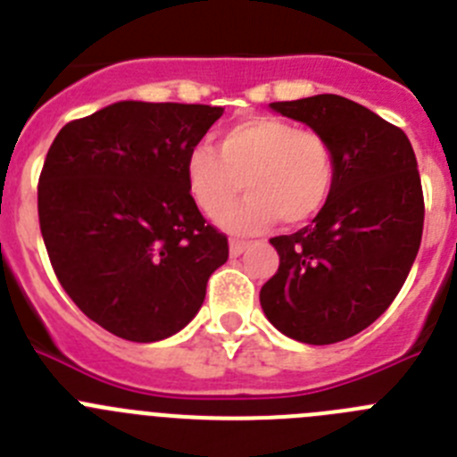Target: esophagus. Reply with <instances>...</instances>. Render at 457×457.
I'll use <instances>...</instances> for the list:
<instances>
[{
  "label": "esophagus",
  "mask_w": 457,
  "mask_h": 457,
  "mask_svg": "<svg viewBox=\"0 0 457 457\" xmlns=\"http://www.w3.org/2000/svg\"><path fill=\"white\" fill-rule=\"evenodd\" d=\"M228 247H231V256H240V253L247 249V242H245V240H231V245H228Z\"/></svg>",
  "instance_id": "1"
}]
</instances>
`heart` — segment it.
Listing matches in <instances>:
<instances>
[{
	"label": "heart",
	"mask_w": 457,
	"mask_h": 457,
	"mask_svg": "<svg viewBox=\"0 0 457 457\" xmlns=\"http://www.w3.org/2000/svg\"><path fill=\"white\" fill-rule=\"evenodd\" d=\"M185 180L210 220L245 187L250 196L221 221L228 231L256 233L274 220L284 226L313 220L332 196L337 160L318 130L278 116H247L221 132L217 151L201 144L187 153Z\"/></svg>",
	"instance_id": "obj_1"
}]
</instances>
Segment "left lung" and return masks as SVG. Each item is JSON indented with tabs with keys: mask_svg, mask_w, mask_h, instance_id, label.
Here are the masks:
<instances>
[{
	"mask_svg": "<svg viewBox=\"0 0 457 457\" xmlns=\"http://www.w3.org/2000/svg\"><path fill=\"white\" fill-rule=\"evenodd\" d=\"M270 107L327 137L337 180L313 224L270 240L278 270L261 306L295 341H345L389 309L421 247L417 157L401 128L334 93Z\"/></svg>",
	"mask_w": 457,
	"mask_h": 457,
	"instance_id": "obj_1",
	"label": "left lung"
}]
</instances>
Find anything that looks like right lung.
Masks as SVG:
<instances>
[{
    "label": "right lung",
    "instance_id": "right-lung-1",
    "mask_svg": "<svg viewBox=\"0 0 457 457\" xmlns=\"http://www.w3.org/2000/svg\"><path fill=\"white\" fill-rule=\"evenodd\" d=\"M221 112L125 100L52 141L38 179L47 256L68 297L114 337L153 343L183 329L228 258L185 180V157Z\"/></svg>",
    "mask_w": 457,
    "mask_h": 457
}]
</instances>
